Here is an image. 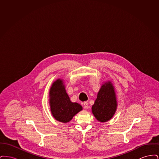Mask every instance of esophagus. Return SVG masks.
<instances>
[{
  "label": "esophagus",
  "instance_id": "1",
  "mask_svg": "<svg viewBox=\"0 0 159 159\" xmlns=\"http://www.w3.org/2000/svg\"><path fill=\"white\" fill-rule=\"evenodd\" d=\"M83 106H84V108L85 109L89 108V105H88V103L87 102H83Z\"/></svg>",
  "mask_w": 159,
  "mask_h": 159
}]
</instances>
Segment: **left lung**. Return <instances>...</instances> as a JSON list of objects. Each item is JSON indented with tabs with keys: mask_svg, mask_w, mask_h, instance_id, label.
<instances>
[{
	"mask_svg": "<svg viewBox=\"0 0 159 159\" xmlns=\"http://www.w3.org/2000/svg\"><path fill=\"white\" fill-rule=\"evenodd\" d=\"M117 108V101L114 86L111 81L107 80L101 85L97 98L92 107V113L100 122L111 120Z\"/></svg>",
	"mask_w": 159,
	"mask_h": 159,
	"instance_id": "1",
	"label": "left lung"
}]
</instances>
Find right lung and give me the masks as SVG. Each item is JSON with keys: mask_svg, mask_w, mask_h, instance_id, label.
Wrapping results in <instances>:
<instances>
[{"mask_svg": "<svg viewBox=\"0 0 159 159\" xmlns=\"http://www.w3.org/2000/svg\"><path fill=\"white\" fill-rule=\"evenodd\" d=\"M51 112L57 121L66 123L83 110L77 102L70 101L66 90L64 80L58 79L53 82L49 92Z\"/></svg>", "mask_w": 159, "mask_h": 159, "instance_id": "obj_1", "label": "right lung"}]
</instances>
